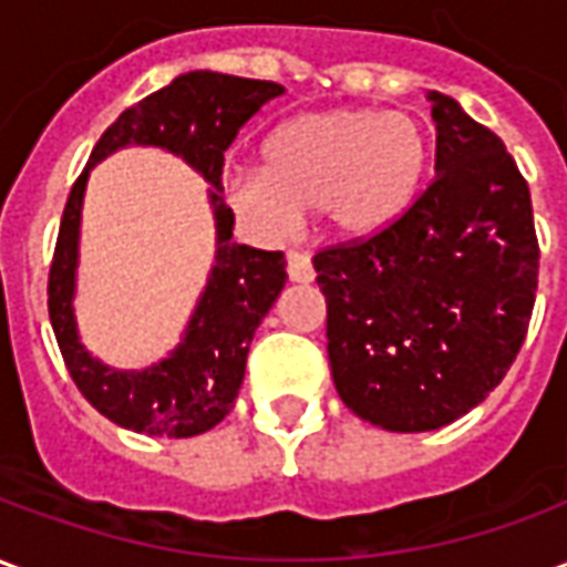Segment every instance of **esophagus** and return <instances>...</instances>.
<instances>
[{"instance_id": "obj_1", "label": "esophagus", "mask_w": 567, "mask_h": 567, "mask_svg": "<svg viewBox=\"0 0 567 567\" xmlns=\"http://www.w3.org/2000/svg\"><path fill=\"white\" fill-rule=\"evenodd\" d=\"M288 279L303 285L316 279V270H312V260H309L307 251H288Z\"/></svg>"}]
</instances>
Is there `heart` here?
Wrapping results in <instances>:
<instances>
[{"mask_svg": "<svg viewBox=\"0 0 567 567\" xmlns=\"http://www.w3.org/2000/svg\"><path fill=\"white\" fill-rule=\"evenodd\" d=\"M264 161L224 175V197L258 234H288L303 209H319L337 234L368 236L416 197L425 136L404 112L328 109L282 124Z\"/></svg>", "mask_w": 567, "mask_h": 567, "instance_id": "heart-1", "label": "heart"}]
</instances>
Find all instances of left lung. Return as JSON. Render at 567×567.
<instances>
[{
  "instance_id": "8db88e82",
  "label": "left lung",
  "mask_w": 567,
  "mask_h": 567,
  "mask_svg": "<svg viewBox=\"0 0 567 567\" xmlns=\"http://www.w3.org/2000/svg\"><path fill=\"white\" fill-rule=\"evenodd\" d=\"M434 182L380 234L312 258L337 394L370 425L434 431L504 380L532 321V194L504 142L431 91Z\"/></svg>"
}]
</instances>
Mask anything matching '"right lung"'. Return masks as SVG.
<instances>
[{"label":"right lung","mask_w":567,"mask_h":567,"mask_svg":"<svg viewBox=\"0 0 567 567\" xmlns=\"http://www.w3.org/2000/svg\"><path fill=\"white\" fill-rule=\"evenodd\" d=\"M282 93L285 87L276 81L236 79L209 69L178 75L117 115L72 185L48 276V312L69 377L91 406L115 425L148 437H197L234 410L251 337L285 288L288 272L282 251L234 243V209L221 197L224 151L260 105ZM127 144H157L190 162L213 185L219 234L210 282L183 343L161 365L145 371H112L93 359L78 340L71 309L86 175L93 162Z\"/></svg>","instance_id":"add662e5"}]
</instances>
